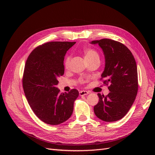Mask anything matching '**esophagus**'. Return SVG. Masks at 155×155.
Segmentation results:
<instances>
[{"mask_svg":"<svg viewBox=\"0 0 155 155\" xmlns=\"http://www.w3.org/2000/svg\"><path fill=\"white\" fill-rule=\"evenodd\" d=\"M89 94V92L87 91H81L80 92H79V95H80L81 96L87 95V94Z\"/></svg>","mask_w":155,"mask_h":155,"instance_id":"1","label":"esophagus"}]
</instances>
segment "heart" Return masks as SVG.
I'll list each match as a JSON object with an SVG mask.
<instances>
[{
    "mask_svg": "<svg viewBox=\"0 0 155 155\" xmlns=\"http://www.w3.org/2000/svg\"><path fill=\"white\" fill-rule=\"evenodd\" d=\"M84 54H85V59H92L94 58H99V55L97 53V51L93 49H87L84 51ZM70 61V57L67 56V58L65 59L64 61V66L66 68H68L69 66Z\"/></svg>",
    "mask_w": 155,
    "mask_h": 155,
    "instance_id": "heart-1",
    "label": "heart"
}]
</instances>
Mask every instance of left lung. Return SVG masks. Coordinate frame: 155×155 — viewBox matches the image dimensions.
<instances>
[{
	"instance_id": "8db88e82",
	"label": "left lung",
	"mask_w": 155,
	"mask_h": 155,
	"mask_svg": "<svg viewBox=\"0 0 155 155\" xmlns=\"http://www.w3.org/2000/svg\"><path fill=\"white\" fill-rule=\"evenodd\" d=\"M98 45L105 57V68L101 79L109 83L107 96L97 94L99 101L94 107L96 116L100 120L112 122L126 115L133 104L138 92L137 66L134 56L127 47L109 39L92 41Z\"/></svg>"
}]
</instances>
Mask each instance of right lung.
I'll list each match as a JSON object with an SVG mask.
<instances>
[{
	"label": "right lung",
	"mask_w": 155,
	"mask_h": 155,
	"mask_svg": "<svg viewBox=\"0 0 155 155\" xmlns=\"http://www.w3.org/2000/svg\"><path fill=\"white\" fill-rule=\"evenodd\" d=\"M76 42H49L31 51L25 67L22 85L28 102L35 114L49 125H59L71 116L76 89L60 93L56 87L64 72V59Z\"/></svg>",
	"instance_id": "obj_1"
}]
</instances>
